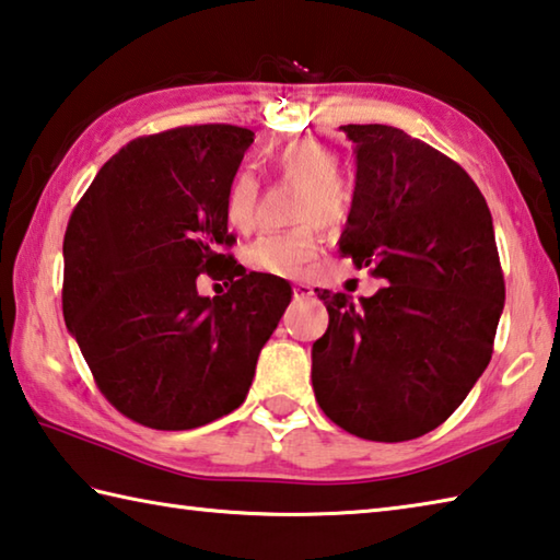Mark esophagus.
Returning <instances> with one entry per match:
<instances>
[{"instance_id":"esophagus-1","label":"esophagus","mask_w":560,"mask_h":560,"mask_svg":"<svg viewBox=\"0 0 560 560\" xmlns=\"http://www.w3.org/2000/svg\"><path fill=\"white\" fill-rule=\"evenodd\" d=\"M291 291H293V299H311L313 296V287H311V283H303V281L293 283Z\"/></svg>"}]
</instances>
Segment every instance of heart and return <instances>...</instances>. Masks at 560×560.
Wrapping results in <instances>:
<instances>
[{"label":"heart","instance_id":"obj_1","mask_svg":"<svg viewBox=\"0 0 560 560\" xmlns=\"http://www.w3.org/2000/svg\"><path fill=\"white\" fill-rule=\"evenodd\" d=\"M269 164L273 174L299 186L291 200V220L301 225L252 240L242 249V264L269 277L299 279L320 254L323 232L318 222L335 225L348 218L352 196L348 183L335 171L338 156L313 141H293L279 149ZM254 200H257V183L249 171H237L228 183L225 202H222V212L232 230L245 232L252 228Z\"/></svg>","mask_w":560,"mask_h":560}]
</instances>
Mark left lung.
<instances>
[{"label": "left lung", "mask_w": 560, "mask_h": 560, "mask_svg": "<svg viewBox=\"0 0 560 560\" xmlns=\"http://www.w3.org/2000/svg\"><path fill=\"white\" fill-rule=\"evenodd\" d=\"M358 178L340 252L384 287L354 306L318 291L313 342L323 413L364 441L399 443L448 419L492 360L504 273L485 196L460 164L386 125L340 127Z\"/></svg>", "instance_id": "left-lung-1"}]
</instances>
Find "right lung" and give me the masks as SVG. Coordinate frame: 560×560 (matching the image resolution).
<instances>
[{
    "label": "right lung",
    "mask_w": 560,
    "mask_h": 560,
    "mask_svg": "<svg viewBox=\"0 0 560 560\" xmlns=\"http://www.w3.org/2000/svg\"><path fill=\"white\" fill-rule=\"evenodd\" d=\"M254 141L235 125L139 137L97 171L63 237V315L97 389L127 419L188 431L245 401L291 287L228 252L230 178ZM198 272L231 279L200 298ZM228 287V283H225Z\"/></svg>",
    "instance_id": "add662e5"
}]
</instances>
